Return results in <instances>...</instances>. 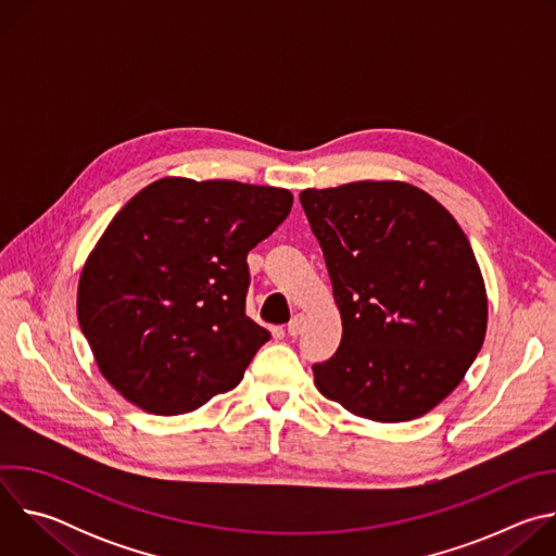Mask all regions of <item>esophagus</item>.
Masks as SVG:
<instances>
[{
  "label": "esophagus",
  "mask_w": 556,
  "mask_h": 556,
  "mask_svg": "<svg viewBox=\"0 0 556 556\" xmlns=\"http://www.w3.org/2000/svg\"><path fill=\"white\" fill-rule=\"evenodd\" d=\"M303 326H305V316L303 314H294V319L288 324V334L290 337H296L303 332Z\"/></svg>",
  "instance_id": "1"
}]
</instances>
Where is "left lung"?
Masks as SVG:
<instances>
[{"label": "left lung", "mask_w": 556, "mask_h": 556, "mask_svg": "<svg viewBox=\"0 0 556 556\" xmlns=\"http://www.w3.org/2000/svg\"><path fill=\"white\" fill-rule=\"evenodd\" d=\"M343 321L314 384L358 418L407 422L462 382L489 324L484 277L455 217L401 180L299 195Z\"/></svg>", "instance_id": "8db88e82"}]
</instances>
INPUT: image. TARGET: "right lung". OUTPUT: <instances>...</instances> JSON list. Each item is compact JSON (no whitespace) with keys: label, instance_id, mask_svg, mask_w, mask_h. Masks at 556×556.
Listing matches in <instances>:
<instances>
[{"label":"right lung","instance_id":"obj_1","mask_svg":"<svg viewBox=\"0 0 556 556\" xmlns=\"http://www.w3.org/2000/svg\"><path fill=\"white\" fill-rule=\"evenodd\" d=\"M290 206L288 189L169 176L114 215L78 277L76 314L125 401L176 416L240 384L270 339L244 309L247 257Z\"/></svg>","mask_w":556,"mask_h":556}]
</instances>
